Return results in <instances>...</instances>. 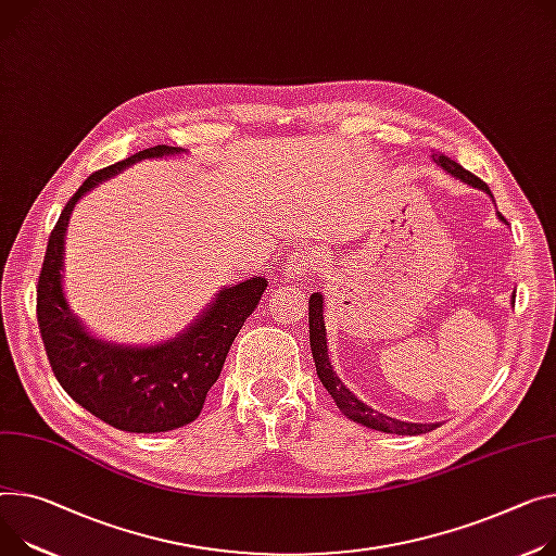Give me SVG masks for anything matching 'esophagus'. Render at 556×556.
Segmentation results:
<instances>
[{
    "instance_id": "1",
    "label": "esophagus",
    "mask_w": 556,
    "mask_h": 556,
    "mask_svg": "<svg viewBox=\"0 0 556 556\" xmlns=\"http://www.w3.org/2000/svg\"><path fill=\"white\" fill-rule=\"evenodd\" d=\"M312 265H314V258H312V255H309L307 251L289 255V261H287L285 267H282V280H285V282H291V285L301 282V280L307 276V271H309Z\"/></svg>"
}]
</instances>
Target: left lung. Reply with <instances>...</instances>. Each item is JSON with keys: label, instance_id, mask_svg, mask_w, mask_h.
<instances>
[{"label": "left lung", "instance_id": "obj_1", "mask_svg": "<svg viewBox=\"0 0 556 556\" xmlns=\"http://www.w3.org/2000/svg\"><path fill=\"white\" fill-rule=\"evenodd\" d=\"M432 160L445 170L447 176H452L454 180L479 189L483 193H488L494 202V195L490 191V187L479 180L475 174H469L460 164H456L454 160L441 155V153H432ZM496 206V204H494ZM496 216L501 223H505V218L496 211ZM325 298L320 291L309 295V345H312V354H314V363H316V371L318 378L325 386V390L331 394V399L336 401L338 409L343 412L350 420L369 427V430L376 432H386V434H399V437H418V434H427L439 427V422H409V420H401V418H392L388 414H382L374 407H369L367 403H363L343 380L338 378V374L333 371L331 363H329V350H327V329H325V318H323V309H325ZM511 305H515V295H511Z\"/></svg>", "mask_w": 556, "mask_h": 556}]
</instances>
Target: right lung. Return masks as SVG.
Listing matches in <instances>:
<instances>
[{"label":"right lung","instance_id":"add662e5","mask_svg":"<svg viewBox=\"0 0 556 556\" xmlns=\"http://www.w3.org/2000/svg\"><path fill=\"white\" fill-rule=\"evenodd\" d=\"M176 155L185 151L151 147L84 182L60 213L37 285V323L60 386L77 405L131 434L170 432L200 416L233 338L267 289L265 276L220 287L182 331L149 345L106 340L71 309L64 291V238L75 204L136 162Z\"/></svg>","mask_w":556,"mask_h":556}]
</instances>
